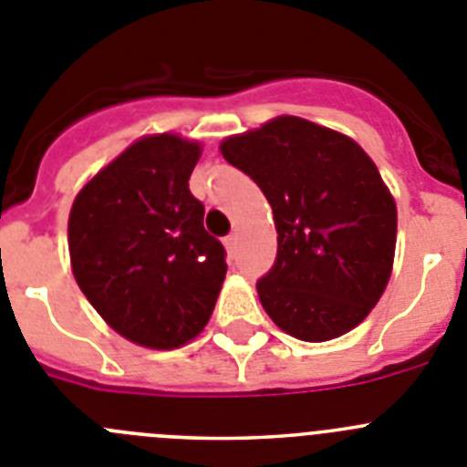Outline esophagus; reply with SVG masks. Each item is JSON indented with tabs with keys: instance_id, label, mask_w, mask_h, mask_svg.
<instances>
[{
	"instance_id": "obj_1",
	"label": "esophagus",
	"mask_w": 467,
	"mask_h": 467,
	"mask_svg": "<svg viewBox=\"0 0 467 467\" xmlns=\"http://www.w3.org/2000/svg\"><path fill=\"white\" fill-rule=\"evenodd\" d=\"M236 243H238L236 234H231V236L224 238V245H226V250H229V253H234V250H236Z\"/></svg>"
}]
</instances>
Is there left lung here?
<instances>
[{
  "label": "left lung",
  "instance_id": "1",
  "mask_svg": "<svg viewBox=\"0 0 467 467\" xmlns=\"http://www.w3.org/2000/svg\"><path fill=\"white\" fill-rule=\"evenodd\" d=\"M220 151L262 189L278 254L257 283L264 311L301 341L337 339L369 316L393 274L395 198L348 135L275 117L224 138Z\"/></svg>",
  "mask_w": 467,
  "mask_h": 467
}]
</instances>
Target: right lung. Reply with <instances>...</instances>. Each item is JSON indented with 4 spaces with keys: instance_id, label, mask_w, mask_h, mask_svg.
Here are the masks:
<instances>
[{
    "instance_id": "obj_1",
    "label": "right lung",
    "mask_w": 467,
    "mask_h": 467,
    "mask_svg": "<svg viewBox=\"0 0 467 467\" xmlns=\"http://www.w3.org/2000/svg\"><path fill=\"white\" fill-rule=\"evenodd\" d=\"M198 140L142 135L74 196L72 274L123 339L172 350L203 332L226 275L224 247L203 229L189 177Z\"/></svg>"
}]
</instances>
